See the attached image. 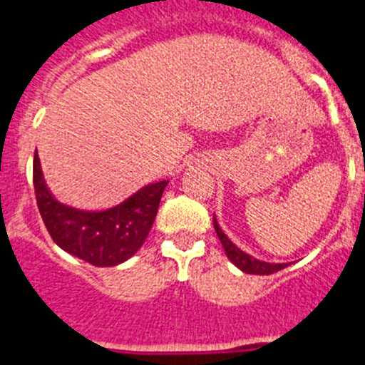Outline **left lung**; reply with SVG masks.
I'll use <instances>...</instances> for the list:
<instances>
[{
  "instance_id": "1",
  "label": "left lung",
  "mask_w": 365,
  "mask_h": 365,
  "mask_svg": "<svg viewBox=\"0 0 365 365\" xmlns=\"http://www.w3.org/2000/svg\"><path fill=\"white\" fill-rule=\"evenodd\" d=\"M212 223H214V230H216L217 237H220L221 245H223L227 257H229V259L232 261V263L236 264L241 272H245V274L270 275V274H275V272H279V270H282V268L288 267V263H267V261L257 259V257H254V255H250V254H247L245 250H241V248L237 247V245H234L232 241L229 240V236H227V234L221 230L220 223H217V220H216V214H214V217H212Z\"/></svg>"
}]
</instances>
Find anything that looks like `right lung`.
Here are the masks:
<instances>
[{
  "label": "right lung",
  "instance_id": "1",
  "mask_svg": "<svg viewBox=\"0 0 365 365\" xmlns=\"http://www.w3.org/2000/svg\"><path fill=\"white\" fill-rule=\"evenodd\" d=\"M167 183L169 180L148 183L110 209H75L53 196L37 151L34 156L37 207L50 236L57 247L93 267H117L136 254L151 230Z\"/></svg>",
  "mask_w": 365,
  "mask_h": 365
}]
</instances>
